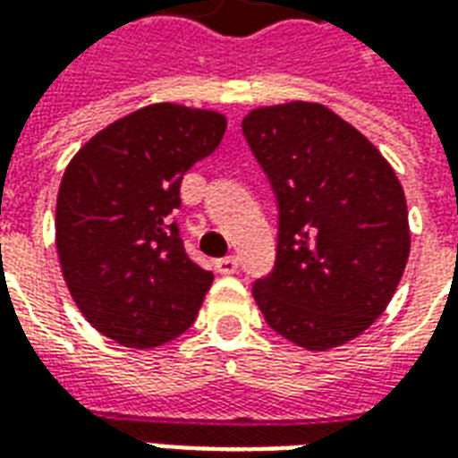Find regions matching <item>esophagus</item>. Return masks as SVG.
<instances>
[{
	"label": "esophagus",
	"mask_w": 458,
	"mask_h": 458,
	"mask_svg": "<svg viewBox=\"0 0 458 458\" xmlns=\"http://www.w3.org/2000/svg\"><path fill=\"white\" fill-rule=\"evenodd\" d=\"M216 269H218L220 275H235L238 272V258H223V259H216Z\"/></svg>",
	"instance_id": "esophagus-1"
}]
</instances>
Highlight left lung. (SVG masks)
<instances>
[{
  "mask_svg": "<svg viewBox=\"0 0 458 458\" xmlns=\"http://www.w3.org/2000/svg\"><path fill=\"white\" fill-rule=\"evenodd\" d=\"M242 131L279 203L277 265L252 287L259 311L307 351L353 341L387 309L410 258L403 183L321 103L255 107Z\"/></svg>",
  "mask_w": 458,
  "mask_h": 458,
  "instance_id": "8db88e82",
  "label": "left lung"
}]
</instances>
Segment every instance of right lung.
<instances>
[{
    "label": "right lung",
    "mask_w": 458,
    "mask_h": 458,
    "mask_svg": "<svg viewBox=\"0 0 458 458\" xmlns=\"http://www.w3.org/2000/svg\"><path fill=\"white\" fill-rule=\"evenodd\" d=\"M216 110L154 103L110 122L65 166L55 252L75 307L103 336L157 348L193 324L213 272L186 255L171 213L183 171L218 149Z\"/></svg>",
    "instance_id": "right-lung-1"
}]
</instances>
